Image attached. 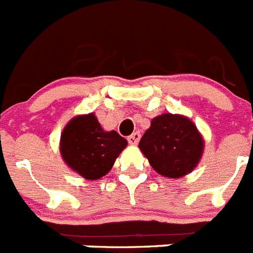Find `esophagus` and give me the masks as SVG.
<instances>
[{
    "label": "esophagus",
    "instance_id": "1",
    "mask_svg": "<svg viewBox=\"0 0 253 253\" xmlns=\"http://www.w3.org/2000/svg\"><path fill=\"white\" fill-rule=\"evenodd\" d=\"M127 140H128V143H130L131 145H136V144L139 143V140H140V132L131 133L130 136L127 137Z\"/></svg>",
    "mask_w": 253,
    "mask_h": 253
}]
</instances>
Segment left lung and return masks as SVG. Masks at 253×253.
<instances>
[{"label":"left lung","mask_w":253,"mask_h":253,"mask_svg":"<svg viewBox=\"0 0 253 253\" xmlns=\"http://www.w3.org/2000/svg\"><path fill=\"white\" fill-rule=\"evenodd\" d=\"M139 148L159 175L177 179L197 166L203 139L192 121L167 113L153 118Z\"/></svg>","instance_id":"8db88e82"}]
</instances>
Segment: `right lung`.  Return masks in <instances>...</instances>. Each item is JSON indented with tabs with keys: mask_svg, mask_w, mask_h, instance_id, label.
I'll list each match as a JSON object with an SVG mask.
<instances>
[{
	"mask_svg": "<svg viewBox=\"0 0 253 253\" xmlns=\"http://www.w3.org/2000/svg\"><path fill=\"white\" fill-rule=\"evenodd\" d=\"M126 145L127 140L118 132L104 131L94 113L74 117L60 137L63 159L87 180L107 175Z\"/></svg>",
	"mask_w": 253,
	"mask_h": 253,
	"instance_id": "right-lung-1",
	"label": "right lung"
}]
</instances>
